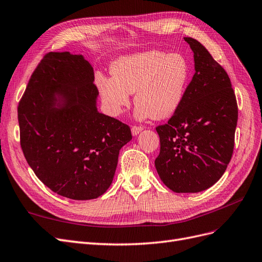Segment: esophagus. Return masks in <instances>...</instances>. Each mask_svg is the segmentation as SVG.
<instances>
[{"label": "esophagus", "mask_w": 262, "mask_h": 262, "mask_svg": "<svg viewBox=\"0 0 262 262\" xmlns=\"http://www.w3.org/2000/svg\"><path fill=\"white\" fill-rule=\"evenodd\" d=\"M142 130H143V126H142V125H133L132 129H131L133 136H138V134H139Z\"/></svg>", "instance_id": "esophagus-1"}]
</instances>
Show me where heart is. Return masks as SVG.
Listing matches in <instances>:
<instances>
[{
	"label": "heart",
	"mask_w": 262,
	"mask_h": 262,
	"mask_svg": "<svg viewBox=\"0 0 262 262\" xmlns=\"http://www.w3.org/2000/svg\"><path fill=\"white\" fill-rule=\"evenodd\" d=\"M112 75L97 80L101 101L110 115H121L134 93L139 119H164L175 113L184 99L190 66L180 53L152 50L117 60Z\"/></svg>",
	"instance_id": "obj_1"
}]
</instances>
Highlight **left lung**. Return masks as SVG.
Instances as JSON below:
<instances>
[{"instance_id": "1", "label": "left lung", "mask_w": 262, "mask_h": 262, "mask_svg": "<svg viewBox=\"0 0 262 262\" xmlns=\"http://www.w3.org/2000/svg\"><path fill=\"white\" fill-rule=\"evenodd\" d=\"M195 73L167 123L156 126L155 167L173 192H200L223 176L234 150L238 107L226 71L193 38Z\"/></svg>"}]
</instances>
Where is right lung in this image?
<instances>
[{"instance_id":"add662e5","label":"right lung","mask_w":262,"mask_h":262,"mask_svg":"<svg viewBox=\"0 0 262 262\" xmlns=\"http://www.w3.org/2000/svg\"><path fill=\"white\" fill-rule=\"evenodd\" d=\"M97 95L93 68L83 55L49 52L18 104L24 156L43 185L69 199L106 192L119 150L132 139L128 124L97 112Z\"/></svg>"}]
</instances>
